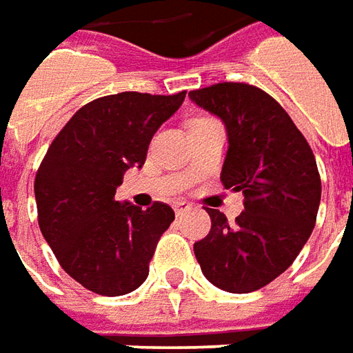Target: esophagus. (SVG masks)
Wrapping results in <instances>:
<instances>
[{
	"label": "esophagus",
	"instance_id": "34e87169",
	"mask_svg": "<svg viewBox=\"0 0 353 353\" xmlns=\"http://www.w3.org/2000/svg\"><path fill=\"white\" fill-rule=\"evenodd\" d=\"M172 208H174V214H176V216H183L184 212H188L192 206H190L188 202H184V200H179V202L172 204Z\"/></svg>",
	"mask_w": 353,
	"mask_h": 353
}]
</instances>
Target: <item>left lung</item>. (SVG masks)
<instances>
[{
	"label": "left lung",
	"mask_w": 353,
	"mask_h": 353,
	"mask_svg": "<svg viewBox=\"0 0 353 353\" xmlns=\"http://www.w3.org/2000/svg\"><path fill=\"white\" fill-rule=\"evenodd\" d=\"M192 102L220 117L230 149L222 184L243 192V208L230 225L210 214V234L194 243L202 273L218 289L251 292L287 271L310 237L320 206L316 159L281 103L245 82L192 90Z\"/></svg>",
	"instance_id": "8db88e82"
}]
</instances>
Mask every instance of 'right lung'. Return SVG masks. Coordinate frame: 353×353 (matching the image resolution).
<instances>
[{"mask_svg":"<svg viewBox=\"0 0 353 353\" xmlns=\"http://www.w3.org/2000/svg\"><path fill=\"white\" fill-rule=\"evenodd\" d=\"M186 92H121L82 105L50 143L34 176L39 228L61 267L84 289L119 296L141 287L161 236L174 220L169 204L141 210L119 204L116 188L141 167L155 131Z\"/></svg>","mask_w":353,"mask_h":353,"instance_id":"right-lung-1","label":"right lung"}]
</instances>
